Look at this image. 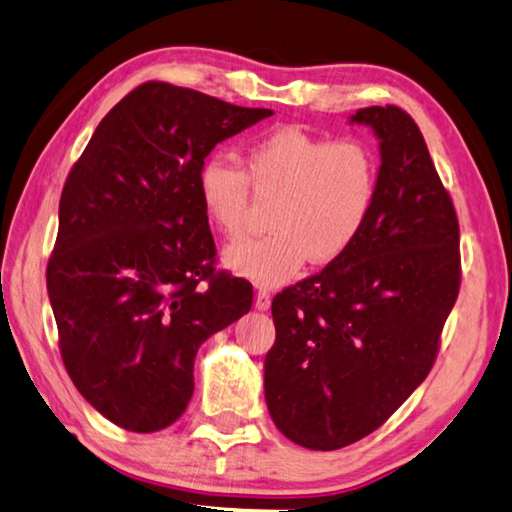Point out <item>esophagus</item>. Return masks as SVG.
<instances>
[{
	"label": "esophagus",
	"instance_id": "1",
	"mask_svg": "<svg viewBox=\"0 0 512 512\" xmlns=\"http://www.w3.org/2000/svg\"><path fill=\"white\" fill-rule=\"evenodd\" d=\"M271 300H273L271 291H266V288H259L257 295H255V309L257 311H268V309H271Z\"/></svg>",
	"mask_w": 512,
	"mask_h": 512
}]
</instances>
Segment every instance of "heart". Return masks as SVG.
<instances>
[{"mask_svg": "<svg viewBox=\"0 0 512 512\" xmlns=\"http://www.w3.org/2000/svg\"><path fill=\"white\" fill-rule=\"evenodd\" d=\"M199 199L212 226L228 239L246 232L250 188L275 197L266 237L230 246L224 264L259 286H280L302 266L347 253L376 208L380 163L360 138L313 136L282 127L250 143L244 170L212 156L199 170Z\"/></svg>", "mask_w": 512, "mask_h": 512, "instance_id": "obj_1", "label": "heart"}]
</instances>
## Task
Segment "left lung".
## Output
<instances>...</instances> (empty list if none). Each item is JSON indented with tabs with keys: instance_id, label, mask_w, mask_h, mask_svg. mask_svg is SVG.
<instances>
[{
	"instance_id": "obj_1",
	"label": "left lung",
	"mask_w": 512,
	"mask_h": 512,
	"mask_svg": "<svg viewBox=\"0 0 512 512\" xmlns=\"http://www.w3.org/2000/svg\"><path fill=\"white\" fill-rule=\"evenodd\" d=\"M378 138L365 230L322 273L273 300L264 396L286 439L338 450L383 425L423 383L459 295V221L421 129L398 107L349 118Z\"/></svg>"
}]
</instances>
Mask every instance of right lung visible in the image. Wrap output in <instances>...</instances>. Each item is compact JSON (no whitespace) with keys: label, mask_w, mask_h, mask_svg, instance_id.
I'll list each match as a JSON object with an SVG mask.
<instances>
[{"label":"right lung","mask_w":512,"mask_h":512,"mask_svg":"<svg viewBox=\"0 0 512 512\" xmlns=\"http://www.w3.org/2000/svg\"><path fill=\"white\" fill-rule=\"evenodd\" d=\"M271 109L145 82L100 120L60 199L46 268L73 385L111 423L159 432L188 407L194 358L250 311L253 286L219 275L199 170Z\"/></svg>","instance_id":"right-lung-1"}]
</instances>
